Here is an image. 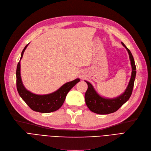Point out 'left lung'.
Masks as SVG:
<instances>
[{"mask_svg": "<svg viewBox=\"0 0 151 151\" xmlns=\"http://www.w3.org/2000/svg\"><path fill=\"white\" fill-rule=\"evenodd\" d=\"M122 44L128 51L132 68L131 77L128 86L124 92L121 95L114 99H106L101 96L96 92L92 84L85 81L88 85V88L85 94L86 103L89 110L92 112L100 114H106L115 112L129 100L131 95L136 74V68L131 51L123 42H122Z\"/></svg>", "mask_w": 151, "mask_h": 151, "instance_id": "left-lung-1", "label": "left lung"}]
</instances>
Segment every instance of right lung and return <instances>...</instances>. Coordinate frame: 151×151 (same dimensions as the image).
<instances>
[{"label":"right lung","instance_id":"1","mask_svg":"<svg viewBox=\"0 0 151 151\" xmlns=\"http://www.w3.org/2000/svg\"><path fill=\"white\" fill-rule=\"evenodd\" d=\"M28 45L29 43L24 47L22 52L20 61L17 64L16 71L17 91L22 99L32 110L40 113H50L56 111L64 104L66 95L69 90L80 81V79H76L65 83L56 91L50 94L37 95L28 91L24 87L20 76V60Z\"/></svg>","mask_w":151,"mask_h":151}]
</instances>
